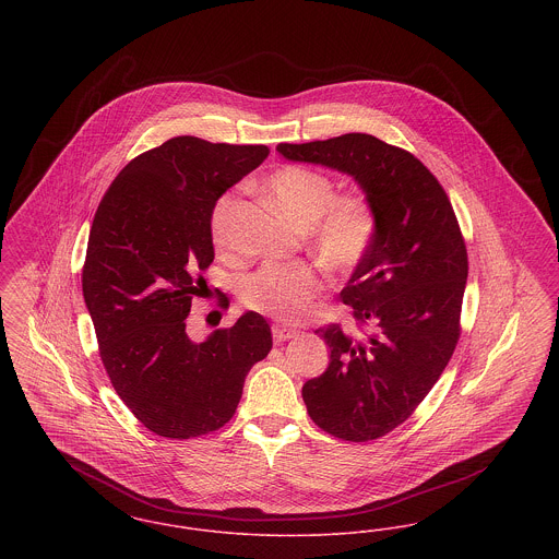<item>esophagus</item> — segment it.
Here are the masks:
<instances>
[{"mask_svg": "<svg viewBox=\"0 0 559 559\" xmlns=\"http://www.w3.org/2000/svg\"><path fill=\"white\" fill-rule=\"evenodd\" d=\"M271 335H273V341H275V343H282V341L295 338V336L298 335V331H295V329H286V326H280V324H273Z\"/></svg>", "mask_w": 559, "mask_h": 559, "instance_id": "esophagus-1", "label": "esophagus"}]
</instances>
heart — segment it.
<instances>
[{
    "label": "heart",
    "mask_w": 559,
    "mask_h": 559,
    "mask_svg": "<svg viewBox=\"0 0 559 559\" xmlns=\"http://www.w3.org/2000/svg\"><path fill=\"white\" fill-rule=\"evenodd\" d=\"M264 190L280 210L305 228L307 248L331 271H352L371 248L377 218L367 197H335L333 182L311 169L286 165L264 180ZM235 197L223 194L210 218L216 248H228ZM320 288L316 269L307 262H266L241 282L246 307L264 316L295 322L309 309Z\"/></svg>",
    "instance_id": "obj_1"
}]
</instances>
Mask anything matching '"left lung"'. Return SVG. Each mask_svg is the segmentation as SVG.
Segmentation results:
<instances>
[{
	"label": "left lung",
	"mask_w": 559,
	"mask_h": 559,
	"mask_svg": "<svg viewBox=\"0 0 559 559\" xmlns=\"http://www.w3.org/2000/svg\"><path fill=\"white\" fill-rule=\"evenodd\" d=\"M293 163L349 176L369 199L377 230L341 298L371 333L316 331L329 369L302 385L309 417L345 441H371L403 424L447 367L468 277L466 246L437 178L405 150L367 133L280 144Z\"/></svg>",
	"instance_id": "1"
}]
</instances>
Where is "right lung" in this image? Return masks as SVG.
<instances>
[{
	"label": "right lung",
	"mask_w": 559,
	"mask_h": 559,
	"mask_svg": "<svg viewBox=\"0 0 559 559\" xmlns=\"http://www.w3.org/2000/svg\"><path fill=\"white\" fill-rule=\"evenodd\" d=\"M266 146L171 138L133 158L102 199L82 295L116 394L158 437L223 428L250 369L269 354L266 320L246 311L197 343L187 333L201 271L214 261L216 201L266 158Z\"/></svg>",
	"instance_id": "add662e5"
}]
</instances>
